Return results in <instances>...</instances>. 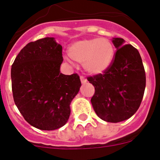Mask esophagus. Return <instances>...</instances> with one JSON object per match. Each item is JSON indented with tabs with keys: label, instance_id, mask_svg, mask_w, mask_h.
Here are the masks:
<instances>
[{
	"label": "esophagus",
	"instance_id": "obj_1",
	"mask_svg": "<svg viewBox=\"0 0 160 160\" xmlns=\"http://www.w3.org/2000/svg\"><path fill=\"white\" fill-rule=\"evenodd\" d=\"M80 81H81L82 84H84V83H86V82H87V80H86L84 77L80 76Z\"/></svg>",
	"mask_w": 160,
	"mask_h": 160
}]
</instances>
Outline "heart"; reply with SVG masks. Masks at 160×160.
I'll use <instances>...</instances> for the list:
<instances>
[{"mask_svg":"<svg viewBox=\"0 0 160 160\" xmlns=\"http://www.w3.org/2000/svg\"><path fill=\"white\" fill-rule=\"evenodd\" d=\"M68 54L73 60L83 64L86 72L98 74L110 65L114 57V48L107 38H87L72 44Z\"/></svg>","mask_w":160,"mask_h":160,"instance_id":"b5f03b06","label":"heart"}]
</instances>
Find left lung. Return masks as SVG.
<instances>
[{
  "instance_id": "obj_1",
  "label": "left lung",
  "mask_w": 160,
  "mask_h": 160,
  "mask_svg": "<svg viewBox=\"0 0 160 160\" xmlns=\"http://www.w3.org/2000/svg\"><path fill=\"white\" fill-rule=\"evenodd\" d=\"M116 48L111 64L103 74L88 77L95 87L91 102L102 120L117 123L136 113L143 98L146 85L145 72L138 50L124 45L122 38H113Z\"/></svg>"
}]
</instances>
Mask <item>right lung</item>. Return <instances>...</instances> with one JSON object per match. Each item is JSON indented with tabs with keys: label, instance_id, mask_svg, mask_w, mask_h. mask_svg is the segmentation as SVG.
I'll use <instances>...</instances> for the list:
<instances>
[{
	"label": "right lung",
	"instance_id": "1",
	"mask_svg": "<svg viewBox=\"0 0 160 160\" xmlns=\"http://www.w3.org/2000/svg\"><path fill=\"white\" fill-rule=\"evenodd\" d=\"M62 48L55 38L31 42L19 52L11 68L13 99L24 118L34 128L53 130L70 116V103L80 86L78 74L60 72Z\"/></svg>",
	"mask_w": 160,
	"mask_h": 160
}]
</instances>
